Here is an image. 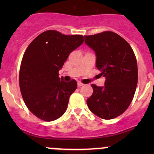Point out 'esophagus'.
<instances>
[{"label":"esophagus","mask_w":154,"mask_h":154,"mask_svg":"<svg viewBox=\"0 0 154 154\" xmlns=\"http://www.w3.org/2000/svg\"><path fill=\"white\" fill-rule=\"evenodd\" d=\"M83 85V84L82 82H77V86H78L79 88H80V87H82V86Z\"/></svg>","instance_id":"34e87169"}]
</instances>
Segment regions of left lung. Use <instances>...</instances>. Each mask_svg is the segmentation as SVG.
I'll use <instances>...</instances> for the list:
<instances>
[{"label":"left lung","mask_w":154,"mask_h":154,"mask_svg":"<svg viewBox=\"0 0 154 154\" xmlns=\"http://www.w3.org/2000/svg\"><path fill=\"white\" fill-rule=\"evenodd\" d=\"M85 43L95 51L96 67L106 77L105 85H92L87 100L95 115L111 119L121 115L131 103L137 84V65L131 46L116 33L106 31L85 36Z\"/></svg>","instance_id":"left-lung-1"}]
</instances>
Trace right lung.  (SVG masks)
Returning a JSON list of instances; mask_svg holds the SVG:
<instances>
[{"label":"right lung","mask_w":154,"mask_h":154,"mask_svg":"<svg viewBox=\"0 0 154 154\" xmlns=\"http://www.w3.org/2000/svg\"><path fill=\"white\" fill-rule=\"evenodd\" d=\"M83 42L82 35L48 30L26 49L19 70V87L26 107L39 119L54 121L66 111L77 85L75 79L63 81L59 71L70 53Z\"/></svg>","instance_id":"obj_1"}]
</instances>
